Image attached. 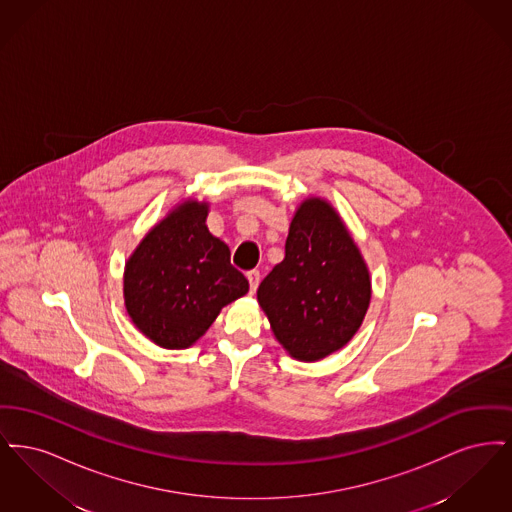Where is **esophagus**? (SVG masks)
Segmentation results:
<instances>
[{
	"instance_id": "1",
	"label": "esophagus",
	"mask_w": 512,
	"mask_h": 512,
	"mask_svg": "<svg viewBox=\"0 0 512 512\" xmlns=\"http://www.w3.org/2000/svg\"><path fill=\"white\" fill-rule=\"evenodd\" d=\"M245 276H247V282H249V292L255 293L257 286H259V280H261L259 270H249Z\"/></svg>"
}]
</instances>
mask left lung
I'll use <instances>...</instances> for the list:
<instances>
[{
	"instance_id": "obj_1",
	"label": "left lung",
	"mask_w": 512,
	"mask_h": 512,
	"mask_svg": "<svg viewBox=\"0 0 512 512\" xmlns=\"http://www.w3.org/2000/svg\"><path fill=\"white\" fill-rule=\"evenodd\" d=\"M270 328L299 361H318L355 336L370 303V276L338 213L322 199L297 209L286 257L259 284Z\"/></svg>"
}]
</instances>
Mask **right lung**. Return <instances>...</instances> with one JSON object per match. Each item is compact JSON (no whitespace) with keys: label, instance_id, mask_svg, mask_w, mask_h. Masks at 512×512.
<instances>
[{"label":"right lung","instance_id":"add662e5","mask_svg":"<svg viewBox=\"0 0 512 512\" xmlns=\"http://www.w3.org/2000/svg\"><path fill=\"white\" fill-rule=\"evenodd\" d=\"M207 205L188 201L161 220L124 270V303L132 322L167 349L199 340L220 309L249 290L230 265V249L207 226Z\"/></svg>","mask_w":512,"mask_h":512}]
</instances>
